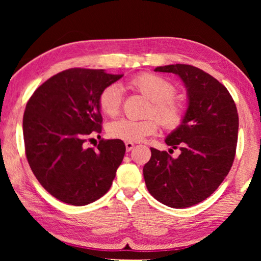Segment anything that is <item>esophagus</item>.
Returning a JSON list of instances; mask_svg holds the SVG:
<instances>
[{
    "label": "esophagus",
    "mask_w": 261,
    "mask_h": 261,
    "mask_svg": "<svg viewBox=\"0 0 261 261\" xmlns=\"http://www.w3.org/2000/svg\"><path fill=\"white\" fill-rule=\"evenodd\" d=\"M135 147V144L134 143H125V148H126V152H130L132 148Z\"/></svg>",
    "instance_id": "34e87169"
}]
</instances>
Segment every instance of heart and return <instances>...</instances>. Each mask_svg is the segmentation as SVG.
Here are the masks:
<instances>
[{"label": "heart", "instance_id": "obj_1", "mask_svg": "<svg viewBox=\"0 0 261 261\" xmlns=\"http://www.w3.org/2000/svg\"><path fill=\"white\" fill-rule=\"evenodd\" d=\"M131 90L138 92L151 100L149 115H155L160 124L167 130H175L183 124L185 108L178 100L174 99L175 87L167 79L152 72H143L132 77L129 82ZM122 90L116 84L106 86L99 95V107L105 115L114 117L120 113ZM159 123L149 117L143 121L121 118L108 126V135L115 139L127 143H138L147 136L155 134Z\"/></svg>", "mask_w": 261, "mask_h": 261}]
</instances>
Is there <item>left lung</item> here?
<instances>
[{
  "label": "left lung",
  "mask_w": 261,
  "mask_h": 261,
  "mask_svg": "<svg viewBox=\"0 0 261 261\" xmlns=\"http://www.w3.org/2000/svg\"><path fill=\"white\" fill-rule=\"evenodd\" d=\"M154 71L182 79L188 108L183 124L165 140L180 154L174 159L166 151L151 148V159L143 169L145 183L163 205L185 208L208 198L230 170L238 137L237 108L227 88L196 67L170 64Z\"/></svg>",
  "instance_id": "1"
}]
</instances>
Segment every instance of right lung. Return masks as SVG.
Instances as JSON below:
<instances>
[{"instance_id": "add662e5", "label": "right lung", "mask_w": 261, "mask_h": 261, "mask_svg": "<svg viewBox=\"0 0 261 261\" xmlns=\"http://www.w3.org/2000/svg\"><path fill=\"white\" fill-rule=\"evenodd\" d=\"M123 74L74 68L39 86L23 117L25 152L35 177L51 196L69 205L91 204L108 192L125 154L120 139L86 147L100 134L99 95Z\"/></svg>"}]
</instances>
